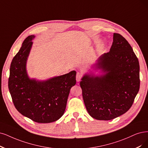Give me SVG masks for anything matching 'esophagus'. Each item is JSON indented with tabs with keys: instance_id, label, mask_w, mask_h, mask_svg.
<instances>
[{
	"instance_id": "34e87169",
	"label": "esophagus",
	"mask_w": 148,
	"mask_h": 148,
	"mask_svg": "<svg viewBox=\"0 0 148 148\" xmlns=\"http://www.w3.org/2000/svg\"><path fill=\"white\" fill-rule=\"evenodd\" d=\"M81 78H82V74L80 73H77V75H76V80H77V82L80 81Z\"/></svg>"
}]
</instances>
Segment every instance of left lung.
Returning <instances> with one entry per match:
<instances>
[{"label": "left lung", "mask_w": 148, "mask_h": 148, "mask_svg": "<svg viewBox=\"0 0 148 148\" xmlns=\"http://www.w3.org/2000/svg\"><path fill=\"white\" fill-rule=\"evenodd\" d=\"M80 85L87 112L98 120H111L127 112L140 88V65L125 38L113 34L111 48L92 64Z\"/></svg>", "instance_id": "8db88e82"}]
</instances>
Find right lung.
Listing matches in <instances>:
<instances>
[{"mask_svg":"<svg viewBox=\"0 0 148 148\" xmlns=\"http://www.w3.org/2000/svg\"><path fill=\"white\" fill-rule=\"evenodd\" d=\"M35 36L24 41L10 69L8 88L14 105L23 116L39 123H49L61 118L71 88L76 84V71L46 80L30 78L27 62Z\"/></svg>","mask_w":148,"mask_h":148,"instance_id":"obj_1","label":"right lung"}]
</instances>
